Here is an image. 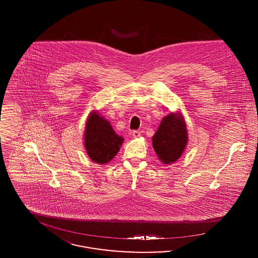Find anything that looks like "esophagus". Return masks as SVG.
I'll use <instances>...</instances> for the list:
<instances>
[{
	"label": "esophagus",
	"instance_id": "1",
	"mask_svg": "<svg viewBox=\"0 0 258 258\" xmlns=\"http://www.w3.org/2000/svg\"><path fill=\"white\" fill-rule=\"evenodd\" d=\"M140 132H138V131H134L133 132V136H134V138H138V137H140Z\"/></svg>",
	"mask_w": 258,
	"mask_h": 258
}]
</instances>
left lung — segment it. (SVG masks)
<instances>
[{
  "mask_svg": "<svg viewBox=\"0 0 258 258\" xmlns=\"http://www.w3.org/2000/svg\"><path fill=\"white\" fill-rule=\"evenodd\" d=\"M188 140L186 124L181 112L164 116L152 137L153 148L163 164H171L181 158Z\"/></svg>",
  "mask_w": 258,
  "mask_h": 258,
  "instance_id": "8db88e82",
  "label": "left lung"
}]
</instances>
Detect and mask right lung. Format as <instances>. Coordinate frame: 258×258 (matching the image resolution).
Listing matches in <instances>:
<instances>
[{
	"instance_id": "right-lung-1",
	"label": "right lung",
	"mask_w": 258,
	"mask_h": 258,
	"mask_svg": "<svg viewBox=\"0 0 258 258\" xmlns=\"http://www.w3.org/2000/svg\"><path fill=\"white\" fill-rule=\"evenodd\" d=\"M123 137L117 135L110 123L98 111L93 110L87 119L84 147L91 160L98 164L109 162L120 151Z\"/></svg>"
}]
</instances>
